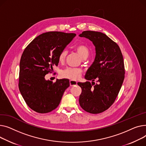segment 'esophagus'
Instances as JSON below:
<instances>
[{"mask_svg": "<svg viewBox=\"0 0 146 146\" xmlns=\"http://www.w3.org/2000/svg\"><path fill=\"white\" fill-rule=\"evenodd\" d=\"M70 86L72 87V86H74V85H76L77 84V81H74V80H70Z\"/></svg>", "mask_w": 146, "mask_h": 146, "instance_id": "34e87169", "label": "esophagus"}]
</instances>
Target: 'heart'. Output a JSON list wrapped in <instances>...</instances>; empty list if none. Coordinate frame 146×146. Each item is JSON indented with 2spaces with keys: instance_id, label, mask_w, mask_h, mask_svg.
Instances as JSON below:
<instances>
[{
  "instance_id": "heart-1",
  "label": "heart",
  "mask_w": 146,
  "mask_h": 146,
  "mask_svg": "<svg viewBox=\"0 0 146 146\" xmlns=\"http://www.w3.org/2000/svg\"><path fill=\"white\" fill-rule=\"evenodd\" d=\"M75 49L76 52L80 55V56L82 58L84 56H88L89 49L88 48L84 45H77L75 46ZM67 55V50L66 49L62 50L60 52L58 60L59 62L62 63L64 62L66 56ZM81 70L80 68H66L65 70H62L61 72V76L62 78H68L71 80H75L78 79L81 74Z\"/></svg>"
}]
</instances>
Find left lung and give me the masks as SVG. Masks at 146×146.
Segmentation results:
<instances>
[{
  "instance_id": "1",
  "label": "left lung",
  "mask_w": 146,
  "mask_h": 146,
  "mask_svg": "<svg viewBox=\"0 0 146 146\" xmlns=\"http://www.w3.org/2000/svg\"><path fill=\"white\" fill-rule=\"evenodd\" d=\"M79 36L90 40L96 47L95 59L85 75L88 81L77 83L82 89L80 105L88 113H101L114 103L122 86L125 74L123 55L118 45L103 33L87 31ZM96 79L97 84L93 82Z\"/></svg>"
}]
</instances>
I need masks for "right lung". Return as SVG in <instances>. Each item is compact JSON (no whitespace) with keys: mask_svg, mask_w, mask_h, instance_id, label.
<instances>
[{"mask_svg":"<svg viewBox=\"0 0 146 146\" xmlns=\"http://www.w3.org/2000/svg\"><path fill=\"white\" fill-rule=\"evenodd\" d=\"M76 36L75 33L48 32L34 39L25 48L19 64V88L27 104L39 113L55 110L70 86L68 79L55 82L45 75L58 66V56Z\"/></svg>","mask_w":146,"mask_h":146,"instance_id":"1","label":"right lung"}]
</instances>
